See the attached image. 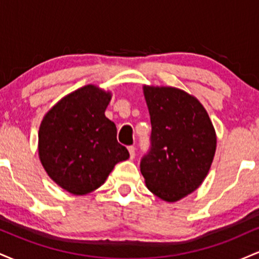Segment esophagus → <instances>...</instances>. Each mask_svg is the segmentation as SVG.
Instances as JSON below:
<instances>
[{"mask_svg":"<svg viewBox=\"0 0 259 259\" xmlns=\"http://www.w3.org/2000/svg\"><path fill=\"white\" fill-rule=\"evenodd\" d=\"M127 151H129L130 159H133L134 157H135V147H134V146H129V147H127Z\"/></svg>","mask_w":259,"mask_h":259,"instance_id":"1","label":"esophagus"}]
</instances>
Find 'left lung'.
<instances>
[{
    "label": "left lung",
    "mask_w": 259,
    "mask_h": 259,
    "mask_svg": "<svg viewBox=\"0 0 259 259\" xmlns=\"http://www.w3.org/2000/svg\"><path fill=\"white\" fill-rule=\"evenodd\" d=\"M151 147L140 162L147 189L167 202L194 192L207 177L217 138L200 101L180 89L144 86Z\"/></svg>",
    "instance_id": "1"
}]
</instances>
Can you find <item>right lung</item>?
Returning a JSON list of instances; mask_svg holds the SVG:
<instances>
[{
  "mask_svg": "<svg viewBox=\"0 0 259 259\" xmlns=\"http://www.w3.org/2000/svg\"><path fill=\"white\" fill-rule=\"evenodd\" d=\"M111 92L86 85L46 113L38 130V156L49 177L65 191L86 195L105 183L117 163L129 158L105 115Z\"/></svg>",
  "mask_w": 259,
  "mask_h": 259,
  "instance_id": "right-lung-1",
  "label": "right lung"
}]
</instances>
